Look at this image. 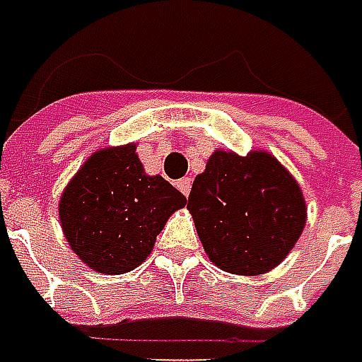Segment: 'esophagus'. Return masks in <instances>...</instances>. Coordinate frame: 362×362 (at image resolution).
Listing matches in <instances>:
<instances>
[{
    "label": "esophagus",
    "mask_w": 362,
    "mask_h": 362,
    "mask_svg": "<svg viewBox=\"0 0 362 362\" xmlns=\"http://www.w3.org/2000/svg\"><path fill=\"white\" fill-rule=\"evenodd\" d=\"M175 185H177V189L181 191L183 195H189V191H191V179H189V177H183V179H179V181H177Z\"/></svg>",
    "instance_id": "34e87169"
}]
</instances>
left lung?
<instances>
[{
	"label": "left lung",
	"instance_id": "left-lung-1",
	"mask_svg": "<svg viewBox=\"0 0 362 362\" xmlns=\"http://www.w3.org/2000/svg\"><path fill=\"white\" fill-rule=\"evenodd\" d=\"M187 208L209 261L234 275L277 267L305 226L296 179L267 153L216 151L195 177Z\"/></svg>",
	"mask_w": 362,
	"mask_h": 362
}]
</instances>
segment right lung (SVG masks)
Instances as JSON below:
<instances>
[{"label": "right lung", "instance_id": "1", "mask_svg": "<svg viewBox=\"0 0 362 362\" xmlns=\"http://www.w3.org/2000/svg\"><path fill=\"white\" fill-rule=\"evenodd\" d=\"M187 197L148 177L134 144L98 151L66 185L59 216L66 243L98 273H128L144 261L158 232Z\"/></svg>", "mask_w": 362, "mask_h": 362}]
</instances>
